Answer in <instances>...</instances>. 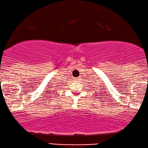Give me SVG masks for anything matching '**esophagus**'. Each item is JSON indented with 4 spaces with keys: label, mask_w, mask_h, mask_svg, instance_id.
<instances>
[{
    "label": "esophagus",
    "mask_w": 148,
    "mask_h": 148,
    "mask_svg": "<svg viewBox=\"0 0 148 148\" xmlns=\"http://www.w3.org/2000/svg\"><path fill=\"white\" fill-rule=\"evenodd\" d=\"M76 81V82H79V81L81 80V77H77V78H75V79Z\"/></svg>",
    "instance_id": "esophagus-1"
}]
</instances>
